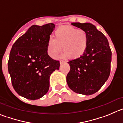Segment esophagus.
<instances>
[{
	"label": "esophagus",
	"instance_id": "esophagus-1",
	"mask_svg": "<svg viewBox=\"0 0 123 123\" xmlns=\"http://www.w3.org/2000/svg\"><path fill=\"white\" fill-rule=\"evenodd\" d=\"M64 62H65L64 60H60V64H62L63 63H64Z\"/></svg>",
	"mask_w": 123,
	"mask_h": 123
}]
</instances>
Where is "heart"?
I'll use <instances>...</instances> for the list:
<instances>
[{"instance_id": "obj_1", "label": "heart", "mask_w": 123, "mask_h": 123, "mask_svg": "<svg viewBox=\"0 0 123 123\" xmlns=\"http://www.w3.org/2000/svg\"><path fill=\"white\" fill-rule=\"evenodd\" d=\"M89 36L84 29L71 26L57 28L54 33V39H50L47 44V51L50 57L56 58L60 52L62 58L69 56L75 59L82 56L87 48Z\"/></svg>"}]
</instances>
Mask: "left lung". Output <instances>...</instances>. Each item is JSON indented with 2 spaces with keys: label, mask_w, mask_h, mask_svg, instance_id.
<instances>
[{
  "label": "left lung",
  "mask_w": 123,
  "mask_h": 123,
  "mask_svg": "<svg viewBox=\"0 0 123 123\" xmlns=\"http://www.w3.org/2000/svg\"><path fill=\"white\" fill-rule=\"evenodd\" d=\"M84 29L89 36L87 48L79 58L68 62L67 76L69 87L77 94L89 95L100 90L110 74L111 50L104 34L89 23H72Z\"/></svg>",
  "instance_id": "obj_1"
}]
</instances>
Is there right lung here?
I'll use <instances>...</instances> for the list:
<instances>
[{
    "label": "right lung",
    "mask_w": 123,
    "mask_h": 123,
    "mask_svg": "<svg viewBox=\"0 0 123 123\" xmlns=\"http://www.w3.org/2000/svg\"><path fill=\"white\" fill-rule=\"evenodd\" d=\"M55 26L54 23L33 25L11 49L8 69L12 84L15 91L27 99L34 100L45 95L51 74L59 69V61L50 57L47 51Z\"/></svg>",
    "instance_id": "obj_1"
}]
</instances>
